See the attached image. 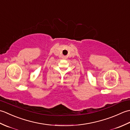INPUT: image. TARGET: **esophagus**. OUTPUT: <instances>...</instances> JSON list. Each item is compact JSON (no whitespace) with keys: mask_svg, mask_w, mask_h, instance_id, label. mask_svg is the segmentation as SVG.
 <instances>
[{"mask_svg":"<svg viewBox=\"0 0 130 130\" xmlns=\"http://www.w3.org/2000/svg\"><path fill=\"white\" fill-rule=\"evenodd\" d=\"M62 59H67V56H62Z\"/></svg>","mask_w":130,"mask_h":130,"instance_id":"34e87169","label":"esophagus"}]
</instances>
